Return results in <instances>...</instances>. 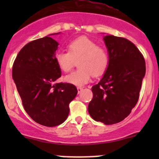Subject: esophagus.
I'll use <instances>...</instances> for the list:
<instances>
[{
    "label": "esophagus",
    "instance_id": "34e87169",
    "mask_svg": "<svg viewBox=\"0 0 159 159\" xmlns=\"http://www.w3.org/2000/svg\"><path fill=\"white\" fill-rule=\"evenodd\" d=\"M77 89H78V94H79V93L83 90V88L82 87H78L77 88Z\"/></svg>",
    "mask_w": 159,
    "mask_h": 159
}]
</instances>
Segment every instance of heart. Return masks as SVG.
<instances>
[{
	"instance_id": "heart-1",
	"label": "heart",
	"mask_w": 159,
	"mask_h": 159,
	"mask_svg": "<svg viewBox=\"0 0 159 159\" xmlns=\"http://www.w3.org/2000/svg\"><path fill=\"white\" fill-rule=\"evenodd\" d=\"M68 47V51L56 53V64L64 72H69L78 59L79 68L65 76V82L81 87L89 82L92 75L98 77L105 73L109 63L108 53L94 41L81 36L70 41Z\"/></svg>"
}]
</instances>
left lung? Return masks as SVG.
I'll list each match as a JSON object with an SVG mask.
<instances>
[{
  "instance_id": "obj_1",
  "label": "left lung",
  "mask_w": 159,
  "mask_h": 159,
  "mask_svg": "<svg viewBox=\"0 0 159 159\" xmlns=\"http://www.w3.org/2000/svg\"><path fill=\"white\" fill-rule=\"evenodd\" d=\"M109 63L103 78L91 88L89 105L91 118L105 125L124 120L137 104L145 75L143 55L132 42L124 38H103Z\"/></svg>"
}]
</instances>
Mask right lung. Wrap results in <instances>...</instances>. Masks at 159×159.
<instances>
[{"label": "right lung", "instance_id": "1", "mask_svg": "<svg viewBox=\"0 0 159 159\" xmlns=\"http://www.w3.org/2000/svg\"><path fill=\"white\" fill-rule=\"evenodd\" d=\"M27 44L17 54L12 77L27 113L47 127L62 124L69 114V103L78 90L68 83H55L61 70L54 60L58 43L49 37Z\"/></svg>", "mask_w": 159, "mask_h": 159}]
</instances>
